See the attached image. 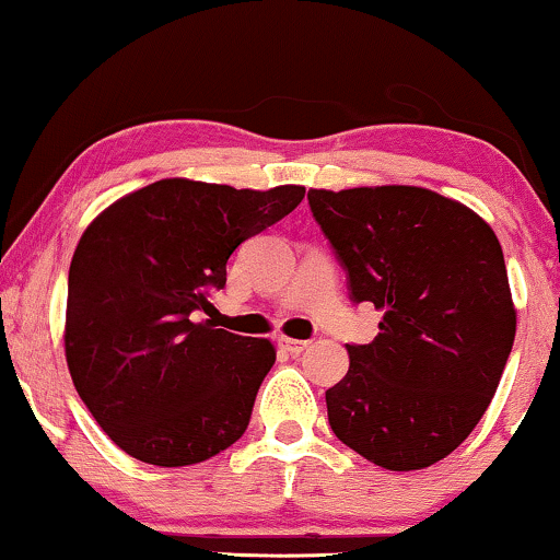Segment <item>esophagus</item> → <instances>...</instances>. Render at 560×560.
Masks as SVG:
<instances>
[{
    "instance_id": "34e87169",
    "label": "esophagus",
    "mask_w": 560,
    "mask_h": 560,
    "mask_svg": "<svg viewBox=\"0 0 560 560\" xmlns=\"http://www.w3.org/2000/svg\"><path fill=\"white\" fill-rule=\"evenodd\" d=\"M278 343L285 351H290V354H301V351H305L311 347V341H303V339H288V336H278Z\"/></svg>"
}]
</instances>
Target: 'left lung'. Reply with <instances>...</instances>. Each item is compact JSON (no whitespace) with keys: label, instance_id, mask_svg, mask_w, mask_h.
I'll list each match as a JSON object with an SVG mask.
<instances>
[{"label":"left lung","instance_id":"obj_1","mask_svg":"<svg viewBox=\"0 0 560 560\" xmlns=\"http://www.w3.org/2000/svg\"><path fill=\"white\" fill-rule=\"evenodd\" d=\"M349 298L382 311L372 343H347L326 389L331 431L389 471L446 458L492 402L515 341L508 267L492 226L428 188L308 190Z\"/></svg>","mask_w":560,"mask_h":560}]
</instances>
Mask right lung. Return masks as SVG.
Masks as SVG:
<instances>
[{"label":"right lung","instance_id":"add662e5","mask_svg":"<svg viewBox=\"0 0 560 560\" xmlns=\"http://www.w3.org/2000/svg\"><path fill=\"white\" fill-rule=\"evenodd\" d=\"M303 196V186L165 178L119 198L83 232L68 272V370L102 431L137 462L198 464L247 431L272 343L198 313L226 285L234 249Z\"/></svg>","mask_w":560,"mask_h":560}]
</instances>
